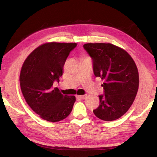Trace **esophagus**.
Masks as SVG:
<instances>
[{"label":"esophagus","instance_id":"obj_1","mask_svg":"<svg viewBox=\"0 0 157 157\" xmlns=\"http://www.w3.org/2000/svg\"><path fill=\"white\" fill-rule=\"evenodd\" d=\"M86 97V95H76V98H78V99H84V98Z\"/></svg>","mask_w":157,"mask_h":157}]
</instances>
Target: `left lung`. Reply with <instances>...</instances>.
I'll use <instances>...</instances> for the list:
<instances>
[{"instance_id":"left-lung-1","label":"left lung","mask_w":157,"mask_h":157,"mask_svg":"<svg viewBox=\"0 0 157 157\" xmlns=\"http://www.w3.org/2000/svg\"><path fill=\"white\" fill-rule=\"evenodd\" d=\"M93 60L94 73L104 83L99 107L94 110L98 118L112 121L121 118L131 107L139 84L136 63L125 50L111 44H84Z\"/></svg>"}]
</instances>
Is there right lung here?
<instances>
[{"instance_id":"obj_1","label":"right lung","mask_w":157,"mask_h":157,"mask_svg":"<svg viewBox=\"0 0 157 157\" xmlns=\"http://www.w3.org/2000/svg\"><path fill=\"white\" fill-rule=\"evenodd\" d=\"M76 43L51 42L37 47L26 58L21 68L20 85L26 102L41 118L59 122L73 109L75 97L63 95L52 88L59 82L66 59Z\"/></svg>"}]
</instances>
